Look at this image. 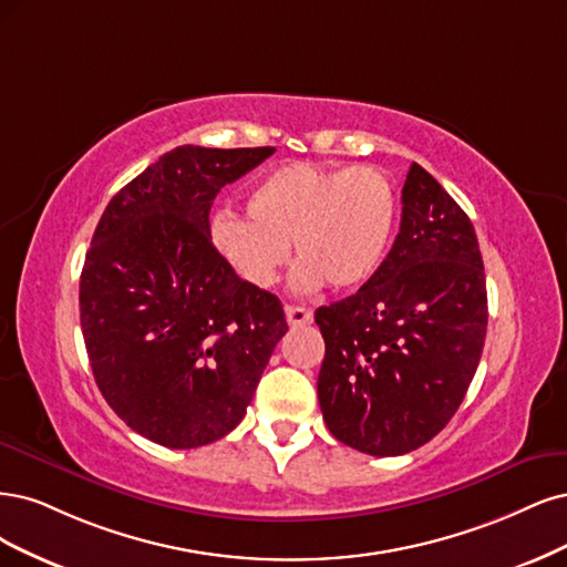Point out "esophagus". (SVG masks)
Masks as SVG:
<instances>
[{
	"label": "esophagus",
	"instance_id": "1",
	"mask_svg": "<svg viewBox=\"0 0 567 567\" xmlns=\"http://www.w3.org/2000/svg\"><path fill=\"white\" fill-rule=\"evenodd\" d=\"M285 316L291 327H301V324L313 322V310L303 308V306H285Z\"/></svg>",
	"mask_w": 567,
	"mask_h": 567
}]
</instances>
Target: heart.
Listing matches in <instances>:
<instances>
[{"label":"heart","instance_id":"1","mask_svg":"<svg viewBox=\"0 0 567 567\" xmlns=\"http://www.w3.org/2000/svg\"><path fill=\"white\" fill-rule=\"evenodd\" d=\"M395 190L377 167L327 169L291 162L266 174L247 197L249 218L221 212L212 243L251 287H270L289 257L295 287L313 291L324 280L337 289L368 280L389 249L395 226Z\"/></svg>","mask_w":567,"mask_h":567}]
</instances>
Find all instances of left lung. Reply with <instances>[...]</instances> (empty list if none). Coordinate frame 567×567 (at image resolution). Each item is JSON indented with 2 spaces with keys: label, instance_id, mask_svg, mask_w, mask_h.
<instances>
[{
  "label": "left lung",
  "instance_id": "8db88e82",
  "mask_svg": "<svg viewBox=\"0 0 567 567\" xmlns=\"http://www.w3.org/2000/svg\"><path fill=\"white\" fill-rule=\"evenodd\" d=\"M316 322L320 410L343 445L405 454L460 410L487 330L483 257L471 218L416 162L389 257L355 295L320 306Z\"/></svg>",
  "mask_w": 567,
  "mask_h": 567
}]
</instances>
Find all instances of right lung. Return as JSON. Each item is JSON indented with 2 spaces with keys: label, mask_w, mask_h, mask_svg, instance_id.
Masks as SVG:
<instances>
[{
  "label": "right lung",
  "mask_w": 567,
  "mask_h": 567,
  "mask_svg": "<svg viewBox=\"0 0 567 567\" xmlns=\"http://www.w3.org/2000/svg\"><path fill=\"white\" fill-rule=\"evenodd\" d=\"M272 153L178 145L107 203L91 237V372L122 422L164 447H203L240 424L287 332L280 299L237 278L209 235L218 190Z\"/></svg>",
  "instance_id": "right-lung-1"
}]
</instances>
